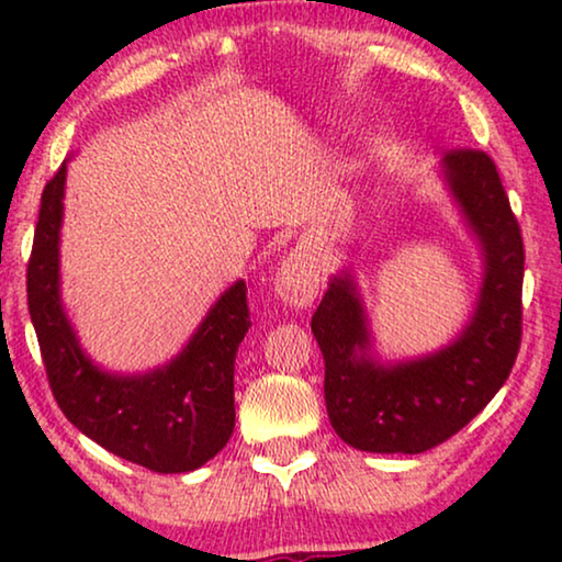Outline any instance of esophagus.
Masks as SVG:
<instances>
[{"instance_id": "1", "label": "esophagus", "mask_w": 562, "mask_h": 562, "mask_svg": "<svg viewBox=\"0 0 562 562\" xmlns=\"http://www.w3.org/2000/svg\"><path fill=\"white\" fill-rule=\"evenodd\" d=\"M276 294L294 310H306L319 294V263L312 250H294L276 271Z\"/></svg>"}]
</instances>
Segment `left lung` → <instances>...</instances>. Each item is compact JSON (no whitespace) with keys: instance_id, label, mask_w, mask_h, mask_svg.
<instances>
[{"instance_id":"8db88e82","label":"left lung","mask_w":562,"mask_h":562,"mask_svg":"<svg viewBox=\"0 0 562 562\" xmlns=\"http://www.w3.org/2000/svg\"><path fill=\"white\" fill-rule=\"evenodd\" d=\"M442 176L483 252V286L463 333L429 356L379 363L350 273L329 281L312 317L329 422L358 450L417 456L445 442L496 396L517 360L525 245L496 164L483 150H450Z\"/></svg>"}]
</instances>
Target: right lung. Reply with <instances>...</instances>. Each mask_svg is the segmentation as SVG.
Listing matches in <instances>:
<instances>
[{
  "label": "right lung",
  "mask_w": 562,
  "mask_h": 562,
  "mask_svg": "<svg viewBox=\"0 0 562 562\" xmlns=\"http://www.w3.org/2000/svg\"><path fill=\"white\" fill-rule=\"evenodd\" d=\"M64 187L66 160L43 189L27 260V310L53 396L74 427L114 456L153 473L196 471L235 429V356L250 327L245 281L217 299L171 363L143 375L102 371L60 304Z\"/></svg>",
  "instance_id": "obj_1"
}]
</instances>
